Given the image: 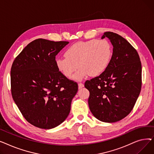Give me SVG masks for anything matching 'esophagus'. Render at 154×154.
Instances as JSON below:
<instances>
[{
  "instance_id": "obj_1",
  "label": "esophagus",
  "mask_w": 154,
  "mask_h": 154,
  "mask_svg": "<svg viewBox=\"0 0 154 154\" xmlns=\"http://www.w3.org/2000/svg\"><path fill=\"white\" fill-rule=\"evenodd\" d=\"M78 85H79V89H80V88H82V87H84V85L82 83H79Z\"/></svg>"
}]
</instances>
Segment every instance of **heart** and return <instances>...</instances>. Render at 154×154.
<instances>
[{"label":"heart","mask_w":154,"mask_h":154,"mask_svg":"<svg viewBox=\"0 0 154 154\" xmlns=\"http://www.w3.org/2000/svg\"><path fill=\"white\" fill-rule=\"evenodd\" d=\"M112 56V47L106 39H91L80 41L69 47L65 52L66 57L55 59L56 67L67 78L79 69L72 79L81 81L88 75H101L109 66Z\"/></svg>","instance_id":"obj_1"}]
</instances>
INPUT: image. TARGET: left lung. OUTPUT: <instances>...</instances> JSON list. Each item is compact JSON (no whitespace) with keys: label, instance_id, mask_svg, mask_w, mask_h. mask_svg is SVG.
<instances>
[{"label":"left lung","instance_id":"1","mask_svg":"<svg viewBox=\"0 0 154 154\" xmlns=\"http://www.w3.org/2000/svg\"><path fill=\"white\" fill-rule=\"evenodd\" d=\"M113 45L109 66L103 74L87 80L88 106L94 116L104 122L122 120L133 109L142 86V65L137 51L126 39L105 32Z\"/></svg>","mask_w":154,"mask_h":154}]
</instances>
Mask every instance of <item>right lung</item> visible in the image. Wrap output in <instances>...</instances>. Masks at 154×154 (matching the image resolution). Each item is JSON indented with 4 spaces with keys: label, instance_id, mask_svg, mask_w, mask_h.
<instances>
[{
    "label": "right lung",
    "instance_id": "obj_1",
    "mask_svg": "<svg viewBox=\"0 0 154 154\" xmlns=\"http://www.w3.org/2000/svg\"><path fill=\"white\" fill-rule=\"evenodd\" d=\"M69 43L34 40L12 63V98L23 117L37 127L54 128L70 113L78 85L63 76L55 64V56Z\"/></svg>",
    "mask_w": 154,
    "mask_h": 154
}]
</instances>
